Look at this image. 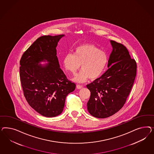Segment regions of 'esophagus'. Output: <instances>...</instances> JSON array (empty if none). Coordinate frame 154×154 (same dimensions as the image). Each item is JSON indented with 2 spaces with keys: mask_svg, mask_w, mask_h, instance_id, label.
<instances>
[{
  "mask_svg": "<svg viewBox=\"0 0 154 154\" xmlns=\"http://www.w3.org/2000/svg\"><path fill=\"white\" fill-rule=\"evenodd\" d=\"M77 88L79 89H81L83 88V86L80 85H77Z\"/></svg>",
  "mask_w": 154,
  "mask_h": 154,
  "instance_id": "1",
  "label": "esophagus"
}]
</instances>
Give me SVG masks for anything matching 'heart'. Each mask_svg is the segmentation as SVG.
Masks as SVG:
<instances>
[{"label":"heart","instance_id":"b5f03b06","mask_svg":"<svg viewBox=\"0 0 154 154\" xmlns=\"http://www.w3.org/2000/svg\"><path fill=\"white\" fill-rule=\"evenodd\" d=\"M108 58L104 52L93 44H85L77 47L74 54H68L64 59L65 69L75 75L79 69L82 70L74 77L77 82H84L90 79H98L102 74L107 63Z\"/></svg>","mask_w":154,"mask_h":154}]
</instances>
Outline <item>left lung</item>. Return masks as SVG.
Instances as JSON below:
<instances>
[{"label": "left lung", "mask_w": 154, "mask_h": 154, "mask_svg": "<svg viewBox=\"0 0 154 154\" xmlns=\"http://www.w3.org/2000/svg\"><path fill=\"white\" fill-rule=\"evenodd\" d=\"M112 52L108 70L86 85L91 92L88 110L94 117L103 119L120 110L131 93L137 74V63L126 47L111 41Z\"/></svg>", "instance_id": "left-lung-1"}]
</instances>
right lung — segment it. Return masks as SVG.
I'll use <instances>...</instances> for the list:
<instances>
[{
    "mask_svg": "<svg viewBox=\"0 0 154 154\" xmlns=\"http://www.w3.org/2000/svg\"><path fill=\"white\" fill-rule=\"evenodd\" d=\"M64 36L38 38L20 61V77L24 97L35 111L47 117L61 113L67 95L75 89V84L61 69L56 56L57 43ZM45 60L49 62L48 65L38 64Z\"/></svg>",
    "mask_w": 154,
    "mask_h": 154,
    "instance_id": "obj_1",
    "label": "right lung"
}]
</instances>
